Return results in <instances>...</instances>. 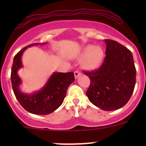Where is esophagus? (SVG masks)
I'll use <instances>...</instances> for the list:
<instances>
[{
  "instance_id": "obj_1",
  "label": "esophagus",
  "mask_w": 146,
  "mask_h": 146,
  "mask_svg": "<svg viewBox=\"0 0 146 146\" xmlns=\"http://www.w3.org/2000/svg\"><path fill=\"white\" fill-rule=\"evenodd\" d=\"M80 75H81V73H80V72L78 71V70H76V71H74V76H75V78L76 79L78 78Z\"/></svg>"
}]
</instances>
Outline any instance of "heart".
Returning <instances> with one entry per match:
<instances>
[{
    "mask_svg": "<svg viewBox=\"0 0 146 146\" xmlns=\"http://www.w3.org/2000/svg\"><path fill=\"white\" fill-rule=\"evenodd\" d=\"M104 58V51L100 46H87L82 49L79 58L82 60V64L88 69H95L99 67Z\"/></svg>",
    "mask_w": 146,
    "mask_h": 146,
    "instance_id": "obj_1",
    "label": "heart"
}]
</instances>
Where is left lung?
<instances>
[{
	"label": "left lung",
	"mask_w": 146,
	"mask_h": 146,
	"mask_svg": "<svg viewBox=\"0 0 146 146\" xmlns=\"http://www.w3.org/2000/svg\"><path fill=\"white\" fill-rule=\"evenodd\" d=\"M106 56L100 67L83 71L90 79L86 92L89 100L105 111L119 110L133 94L136 70L132 53L124 46L111 39H104Z\"/></svg>",
	"instance_id": "left-lung-1"
}]
</instances>
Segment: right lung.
Returning <instances> with one entry per match:
<instances>
[{
	"mask_svg": "<svg viewBox=\"0 0 146 146\" xmlns=\"http://www.w3.org/2000/svg\"><path fill=\"white\" fill-rule=\"evenodd\" d=\"M46 43H35L20 50L14 57L11 68V82L13 92L22 107L34 114L46 115L58 108L66 97L69 85L75 80L73 72L54 73L42 89L32 94H25L20 90L22 80L17 70L23 67L21 57L25 50L35 45H44Z\"/></svg>",
	"mask_w": 146,
	"mask_h": 146,
	"instance_id": "1",
	"label": "right lung"
}]
</instances>
